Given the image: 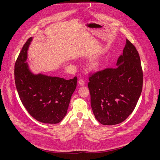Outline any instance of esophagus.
<instances>
[{
    "label": "esophagus",
    "instance_id": "34e87169",
    "mask_svg": "<svg viewBox=\"0 0 160 160\" xmlns=\"http://www.w3.org/2000/svg\"><path fill=\"white\" fill-rule=\"evenodd\" d=\"M78 83L80 85H83L85 84V81L82 78H80L78 80Z\"/></svg>",
    "mask_w": 160,
    "mask_h": 160
}]
</instances>
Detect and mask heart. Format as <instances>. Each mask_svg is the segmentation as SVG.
Returning a JSON list of instances; mask_svg holds the SVG:
<instances>
[{"label":"heart","instance_id":"obj_1","mask_svg":"<svg viewBox=\"0 0 160 160\" xmlns=\"http://www.w3.org/2000/svg\"><path fill=\"white\" fill-rule=\"evenodd\" d=\"M99 66V63L98 62H94L91 64V68L94 69H96L97 68H98Z\"/></svg>","mask_w":160,"mask_h":160}]
</instances>
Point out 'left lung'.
<instances>
[{
	"instance_id": "obj_1",
	"label": "left lung",
	"mask_w": 160,
	"mask_h": 160,
	"mask_svg": "<svg viewBox=\"0 0 160 160\" xmlns=\"http://www.w3.org/2000/svg\"><path fill=\"white\" fill-rule=\"evenodd\" d=\"M117 66L89 74L91 105L96 119L103 125L118 124L126 119L135 109L142 90L140 56L128 39Z\"/></svg>"
}]
</instances>
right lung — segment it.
Returning a JSON list of instances; mask_svg holds the SVG:
<instances>
[{
    "label": "right lung",
    "instance_id": "add662e5",
    "mask_svg": "<svg viewBox=\"0 0 160 160\" xmlns=\"http://www.w3.org/2000/svg\"><path fill=\"white\" fill-rule=\"evenodd\" d=\"M31 40L32 38L27 39L14 65L16 88L23 105L32 118L43 123H59L66 115L77 77L66 80L33 75L25 62Z\"/></svg>",
    "mask_w": 160,
    "mask_h": 160
}]
</instances>
